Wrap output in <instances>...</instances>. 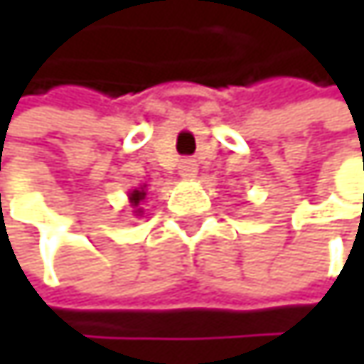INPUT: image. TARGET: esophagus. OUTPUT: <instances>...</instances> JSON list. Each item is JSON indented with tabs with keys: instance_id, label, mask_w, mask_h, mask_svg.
Returning a JSON list of instances; mask_svg holds the SVG:
<instances>
[{
	"instance_id": "34e87169",
	"label": "esophagus",
	"mask_w": 364,
	"mask_h": 364,
	"mask_svg": "<svg viewBox=\"0 0 364 364\" xmlns=\"http://www.w3.org/2000/svg\"><path fill=\"white\" fill-rule=\"evenodd\" d=\"M196 173H198V164H196V160L187 158V160H181V162H179V175H181V177H185V179H191V177H196Z\"/></svg>"
}]
</instances>
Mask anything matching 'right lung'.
Masks as SVG:
<instances>
[{"mask_svg": "<svg viewBox=\"0 0 364 364\" xmlns=\"http://www.w3.org/2000/svg\"><path fill=\"white\" fill-rule=\"evenodd\" d=\"M145 196H147L145 185H143V187H139V189H134V191H130V206L134 208V213H136V215H143L141 202L145 200Z\"/></svg>", "mask_w": 364, "mask_h": 364, "instance_id": "add662e5", "label": "right lung"}]
</instances>
